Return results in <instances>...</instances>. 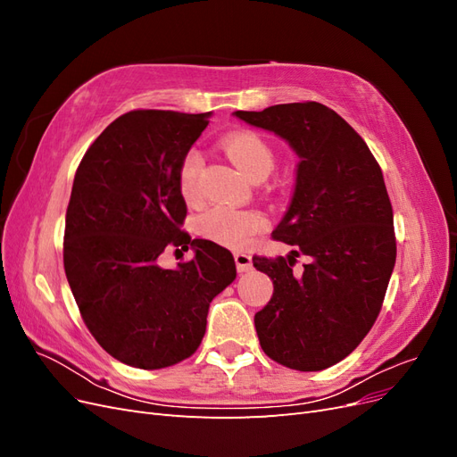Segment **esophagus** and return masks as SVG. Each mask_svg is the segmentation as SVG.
I'll list each match as a JSON object with an SVG mask.
<instances>
[{
	"mask_svg": "<svg viewBox=\"0 0 457 457\" xmlns=\"http://www.w3.org/2000/svg\"><path fill=\"white\" fill-rule=\"evenodd\" d=\"M234 262H237V270L238 272H247L253 269V261H252V255L247 253H234Z\"/></svg>",
	"mask_w": 457,
	"mask_h": 457,
	"instance_id": "1",
	"label": "esophagus"
}]
</instances>
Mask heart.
Instances as JSON below:
<instances>
[{
	"label": "heart",
	"mask_w": 457,
	"mask_h": 457,
	"mask_svg": "<svg viewBox=\"0 0 457 457\" xmlns=\"http://www.w3.org/2000/svg\"><path fill=\"white\" fill-rule=\"evenodd\" d=\"M220 148L252 179H265L274 168V150L255 131H234L220 139ZM202 158L196 150L187 152L179 168V192L187 204H195L200 195L198 179ZM267 228V219L253 210H238L232 205H215L198 219V230L207 240L227 247H245L259 232Z\"/></svg>",
	"instance_id": "b5f03b06"
}]
</instances>
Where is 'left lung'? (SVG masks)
Wrapping results in <instances>:
<instances>
[{
  "instance_id": "8db88e82",
  "label": "left lung",
  "mask_w": 457,
  "mask_h": 457,
  "mask_svg": "<svg viewBox=\"0 0 457 457\" xmlns=\"http://www.w3.org/2000/svg\"><path fill=\"white\" fill-rule=\"evenodd\" d=\"M284 139L297 158L294 196L272 237L297 252L253 257L274 292L255 314L262 351L299 371L337 364L381 311L396 259L393 207L379 163L347 121L320 103L232 112ZM310 262L294 275L293 261Z\"/></svg>"
}]
</instances>
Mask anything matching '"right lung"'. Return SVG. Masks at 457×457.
<instances>
[{
  "label": "right lung",
  "instance_id": "add662e5",
  "mask_svg": "<svg viewBox=\"0 0 457 457\" xmlns=\"http://www.w3.org/2000/svg\"><path fill=\"white\" fill-rule=\"evenodd\" d=\"M205 114L133 110L86 152L74 177L64 227V270L84 322L116 361L160 370L185 361L205 334L215 295L237 278L232 253L192 240L179 168L207 128ZM195 257L163 270L168 245Z\"/></svg>",
  "mask_w": 457,
  "mask_h": 457
}]
</instances>
